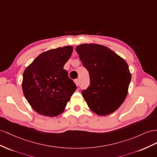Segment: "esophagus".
<instances>
[{"label":"esophagus","mask_w":157,"mask_h":157,"mask_svg":"<svg viewBox=\"0 0 157 157\" xmlns=\"http://www.w3.org/2000/svg\"><path fill=\"white\" fill-rule=\"evenodd\" d=\"M75 83L76 84V86H78L79 84V80L78 79H75Z\"/></svg>","instance_id":"34e87169"}]
</instances>
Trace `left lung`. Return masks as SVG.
Masks as SVG:
<instances>
[{
    "label": "left lung",
    "mask_w": 157,
    "mask_h": 157,
    "mask_svg": "<svg viewBox=\"0 0 157 157\" xmlns=\"http://www.w3.org/2000/svg\"><path fill=\"white\" fill-rule=\"evenodd\" d=\"M75 50L90 74V86L82 91L88 107L98 115L113 113L128 94L131 74L127 63L99 44H80Z\"/></svg>",
    "instance_id": "8db88e82"
}]
</instances>
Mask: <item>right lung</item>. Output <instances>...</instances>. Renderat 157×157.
<instances>
[{
    "label": "right lung",
    "mask_w": 157,
    "mask_h": 157,
    "mask_svg": "<svg viewBox=\"0 0 157 157\" xmlns=\"http://www.w3.org/2000/svg\"><path fill=\"white\" fill-rule=\"evenodd\" d=\"M72 52L71 46L44 52L24 71L23 94L38 113L51 117L60 115L76 90L75 83L63 69Z\"/></svg>",
    "instance_id": "1"
}]
</instances>
